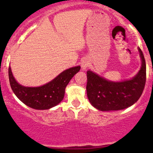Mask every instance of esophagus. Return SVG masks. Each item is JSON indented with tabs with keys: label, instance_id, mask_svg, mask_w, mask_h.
<instances>
[{
	"label": "esophagus",
	"instance_id": "esophagus-1",
	"mask_svg": "<svg viewBox=\"0 0 153 153\" xmlns=\"http://www.w3.org/2000/svg\"><path fill=\"white\" fill-rule=\"evenodd\" d=\"M88 65H89V62L88 61V59H84V60L82 61L81 62V68L83 70H86V68L88 67Z\"/></svg>",
	"mask_w": 153,
	"mask_h": 153
}]
</instances>
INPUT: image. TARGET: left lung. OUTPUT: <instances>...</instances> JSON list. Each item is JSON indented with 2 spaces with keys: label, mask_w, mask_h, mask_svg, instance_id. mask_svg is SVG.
Wrapping results in <instances>:
<instances>
[{
  "label": "left lung",
  "mask_w": 153,
  "mask_h": 153,
  "mask_svg": "<svg viewBox=\"0 0 153 153\" xmlns=\"http://www.w3.org/2000/svg\"><path fill=\"white\" fill-rule=\"evenodd\" d=\"M142 59L140 71L131 80L113 82L87 71V96L93 106L103 111L122 110L138 101L146 82V63L143 53L138 48Z\"/></svg>",
  "instance_id": "left-lung-1"
}]
</instances>
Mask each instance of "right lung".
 Masks as SVG:
<instances>
[{
	"mask_svg": "<svg viewBox=\"0 0 153 153\" xmlns=\"http://www.w3.org/2000/svg\"><path fill=\"white\" fill-rule=\"evenodd\" d=\"M80 66L62 72L48 83L39 87H25L19 84L8 68V78L12 91L26 106L38 110H45L57 106L62 101L65 88L70 80L79 72Z\"/></svg>",
	"mask_w": 153,
	"mask_h": 153,
	"instance_id": "add662e5",
	"label": "right lung"
}]
</instances>
